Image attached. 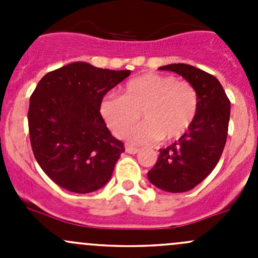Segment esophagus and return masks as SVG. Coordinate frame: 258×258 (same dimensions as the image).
I'll list each match as a JSON object with an SVG mask.
<instances>
[{
  "label": "esophagus",
  "instance_id": "esophagus-1",
  "mask_svg": "<svg viewBox=\"0 0 258 258\" xmlns=\"http://www.w3.org/2000/svg\"><path fill=\"white\" fill-rule=\"evenodd\" d=\"M126 152L130 153V155H136V153L140 152V150H139V148H136V147H132V146H127Z\"/></svg>",
  "mask_w": 258,
  "mask_h": 258
}]
</instances>
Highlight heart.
<instances>
[{
    "label": "heart",
    "instance_id": "obj_1",
    "mask_svg": "<svg viewBox=\"0 0 258 258\" xmlns=\"http://www.w3.org/2000/svg\"><path fill=\"white\" fill-rule=\"evenodd\" d=\"M132 145H152L181 139L194 124L199 112V96L191 83L170 75L148 74L130 80L122 95H107L101 100L100 113L116 137Z\"/></svg>",
    "mask_w": 258,
    "mask_h": 258
}]
</instances>
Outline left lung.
<instances>
[{
    "label": "left lung",
    "instance_id": "8db88e82",
    "mask_svg": "<svg viewBox=\"0 0 258 258\" xmlns=\"http://www.w3.org/2000/svg\"><path fill=\"white\" fill-rule=\"evenodd\" d=\"M191 83L199 96V112L191 128L166 148H161L147 177L166 192H186L201 183L220 161L227 140L231 103L220 81L186 63L160 67Z\"/></svg>",
    "mask_w": 258,
    "mask_h": 258
}]
</instances>
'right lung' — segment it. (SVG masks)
Segmentation results:
<instances>
[{
	"label": "right lung",
	"mask_w": 258,
	"mask_h": 258,
	"mask_svg": "<svg viewBox=\"0 0 258 258\" xmlns=\"http://www.w3.org/2000/svg\"><path fill=\"white\" fill-rule=\"evenodd\" d=\"M130 74L74 62L36 86L28 108L31 146L40 167L59 187L90 194L110 181L124 147L106 126L100 103Z\"/></svg>",
	"instance_id": "obj_1"
}]
</instances>
